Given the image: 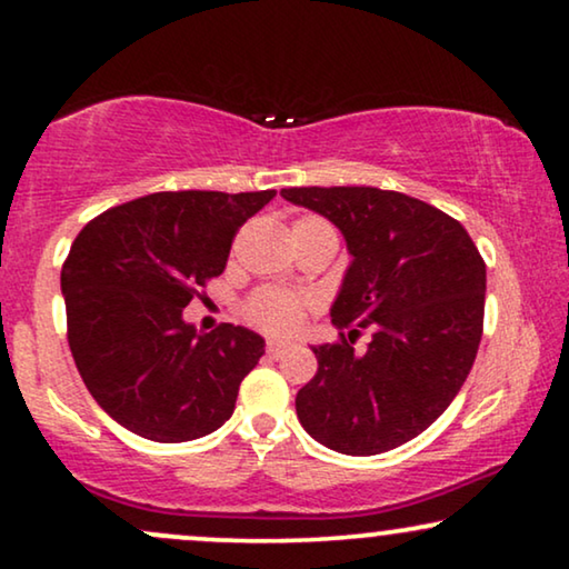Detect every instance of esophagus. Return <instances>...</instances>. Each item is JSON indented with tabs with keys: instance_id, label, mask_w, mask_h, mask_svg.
<instances>
[{
	"instance_id": "obj_1",
	"label": "esophagus",
	"mask_w": 569,
	"mask_h": 569,
	"mask_svg": "<svg viewBox=\"0 0 569 569\" xmlns=\"http://www.w3.org/2000/svg\"><path fill=\"white\" fill-rule=\"evenodd\" d=\"M287 349H290V347H287L284 341H269V345H267V355L271 357V360H279V357L287 355Z\"/></svg>"
}]
</instances>
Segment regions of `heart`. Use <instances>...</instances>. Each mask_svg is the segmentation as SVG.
<instances>
[{"label":"heart","instance_id":"heart-1","mask_svg":"<svg viewBox=\"0 0 569 569\" xmlns=\"http://www.w3.org/2000/svg\"><path fill=\"white\" fill-rule=\"evenodd\" d=\"M308 224H323L318 217H300L292 228H308ZM313 308L308 295L279 290V287H261L243 302V316L256 329L274 333V337H290L300 329L302 318Z\"/></svg>","mask_w":569,"mask_h":569}]
</instances>
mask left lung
<instances>
[{
    "mask_svg": "<svg viewBox=\"0 0 569 569\" xmlns=\"http://www.w3.org/2000/svg\"><path fill=\"white\" fill-rule=\"evenodd\" d=\"M282 197L329 217L352 253L331 308L339 341L313 347L318 370L295 399L300 425L337 453L399 448L469 378L485 331V259L461 222L407 193L300 186ZM365 328L373 339L357 356Z\"/></svg>",
    "mask_w": 569,
    "mask_h": 569,
    "instance_id": "left-lung-1",
    "label": "left lung"
}]
</instances>
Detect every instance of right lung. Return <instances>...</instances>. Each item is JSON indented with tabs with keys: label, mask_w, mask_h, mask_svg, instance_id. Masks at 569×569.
<instances>
[{
	"label": "right lung",
	"mask_w": 569,
	"mask_h": 569,
	"mask_svg": "<svg viewBox=\"0 0 569 569\" xmlns=\"http://www.w3.org/2000/svg\"><path fill=\"white\" fill-rule=\"evenodd\" d=\"M277 191H158L106 209L61 267L74 365L116 422L154 442L228 422L263 339L220 323L197 333L183 308L220 277L236 232Z\"/></svg>",
	"instance_id": "1"
}]
</instances>
